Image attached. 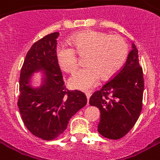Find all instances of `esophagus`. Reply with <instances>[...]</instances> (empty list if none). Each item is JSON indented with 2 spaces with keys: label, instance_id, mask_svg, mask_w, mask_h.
Returning <instances> with one entry per match:
<instances>
[{
  "label": "esophagus",
  "instance_id": "obj_1",
  "mask_svg": "<svg viewBox=\"0 0 160 160\" xmlns=\"http://www.w3.org/2000/svg\"><path fill=\"white\" fill-rule=\"evenodd\" d=\"M86 97H87V98H88V100H89V98H90L91 97L90 92H86Z\"/></svg>",
  "mask_w": 160,
  "mask_h": 160
}]
</instances>
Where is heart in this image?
<instances>
[{
  "instance_id": "1",
  "label": "heart",
  "mask_w": 160,
  "mask_h": 160,
  "mask_svg": "<svg viewBox=\"0 0 160 160\" xmlns=\"http://www.w3.org/2000/svg\"><path fill=\"white\" fill-rule=\"evenodd\" d=\"M70 46L61 45L57 48L59 66L69 73H73L79 66L76 52L87 54V66L73 74L69 80L72 88L89 90L103 80L111 78L120 69L128 55V45L122 36L109 34L100 31L86 30L76 33L70 41Z\"/></svg>"
}]
</instances>
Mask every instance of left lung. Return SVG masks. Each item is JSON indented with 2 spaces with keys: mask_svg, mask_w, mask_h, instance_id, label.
<instances>
[{
  "mask_svg": "<svg viewBox=\"0 0 160 160\" xmlns=\"http://www.w3.org/2000/svg\"><path fill=\"white\" fill-rule=\"evenodd\" d=\"M144 81L138 50L133 45L124 65L100 90L93 93L89 103L101 112L98 132L118 140L135 126L142 107Z\"/></svg>",
  "mask_w": 160,
  "mask_h": 160,
  "instance_id": "obj_1",
  "label": "left lung"
}]
</instances>
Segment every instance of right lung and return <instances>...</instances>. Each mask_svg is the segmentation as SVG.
<instances>
[{
	"label": "right lung",
	"mask_w": 160,
	"mask_h": 160,
	"mask_svg": "<svg viewBox=\"0 0 160 160\" xmlns=\"http://www.w3.org/2000/svg\"><path fill=\"white\" fill-rule=\"evenodd\" d=\"M58 36L59 32H52L36 42L20 72L18 105L22 120L32 135L46 141L62 135L70 118L87 104L84 93L65 88L56 56ZM41 69L46 72L44 83L32 89L29 85L30 76Z\"/></svg>",
	"instance_id": "add662e5"
}]
</instances>
